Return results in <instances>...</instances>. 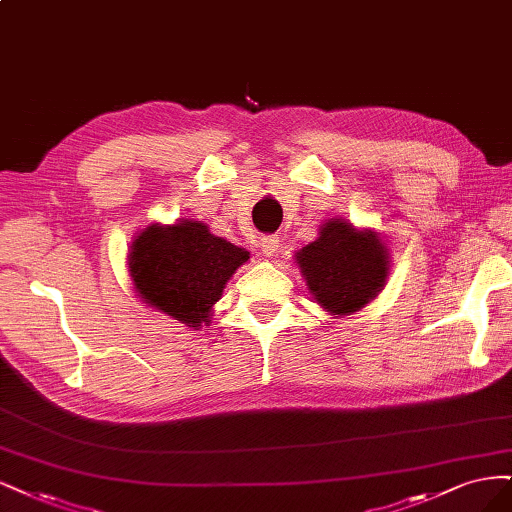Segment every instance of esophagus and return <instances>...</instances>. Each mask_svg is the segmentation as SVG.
<instances>
[{
    "mask_svg": "<svg viewBox=\"0 0 512 512\" xmlns=\"http://www.w3.org/2000/svg\"><path fill=\"white\" fill-rule=\"evenodd\" d=\"M259 246H261V253H263V257H266V259H272V257H276V253H278L280 240H278L276 236H266V238H261Z\"/></svg>",
    "mask_w": 512,
    "mask_h": 512,
    "instance_id": "34e87169",
    "label": "esophagus"
}]
</instances>
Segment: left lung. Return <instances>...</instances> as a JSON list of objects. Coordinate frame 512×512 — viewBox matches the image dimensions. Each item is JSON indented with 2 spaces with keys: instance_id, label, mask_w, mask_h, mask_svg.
<instances>
[{
  "instance_id": "8db88e82",
  "label": "left lung",
  "mask_w": 512,
  "mask_h": 512,
  "mask_svg": "<svg viewBox=\"0 0 512 512\" xmlns=\"http://www.w3.org/2000/svg\"><path fill=\"white\" fill-rule=\"evenodd\" d=\"M308 293L332 317H346L370 304L387 285L391 255L381 234L334 217L319 238L295 253Z\"/></svg>"
}]
</instances>
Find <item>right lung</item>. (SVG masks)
<instances>
[{
    "label": "right lung",
    "mask_w": 512,
    "mask_h": 512,
    "mask_svg": "<svg viewBox=\"0 0 512 512\" xmlns=\"http://www.w3.org/2000/svg\"><path fill=\"white\" fill-rule=\"evenodd\" d=\"M246 261L242 246L210 234L202 221L180 219L146 225L129 246L127 272L146 308L200 329Z\"/></svg>",
    "instance_id": "obj_1"
}]
</instances>
